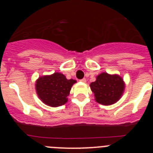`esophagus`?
Segmentation results:
<instances>
[{
	"instance_id": "1",
	"label": "esophagus",
	"mask_w": 153,
	"mask_h": 153,
	"mask_svg": "<svg viewBox=\"0 0 153 153\" xmlns=\"http://www.w3.org/2000/svg\"><path fill=\"white\" fill-rule=\"evenodd\" d=\"M81 82H84V83H86V78H83V79H81Z\"/></svg>"
}]
</instances>
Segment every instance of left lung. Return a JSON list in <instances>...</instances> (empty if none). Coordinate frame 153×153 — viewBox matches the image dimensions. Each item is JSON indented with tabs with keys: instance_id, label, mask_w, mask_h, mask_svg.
Returning a JSON list of instances; mask_svg holds the SVG:
<instances>
[{
	"instance_id": "1",
	"label": "left lung",
	"mask_w": 153,
	"mask_h": 153,
	"mask_svg": "<svg viewBox=\"0 0 153 153\" xmlns=\"http://www.w3.org/2000/svg\"><path fill=\"white\" fill-rule=\"evenodd\" d=\"M95 100L102 105H112L119 101L125 89L124 79L117 74L110 75L102 72L90 84Z\"/></svg>"
}]
</instances>
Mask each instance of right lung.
I'll return each instance as SVG.
<instances>
[{
    "label": "right lung",
    "mask_w": 153,
    "mask_h": 153,
    "mask_svg": "<svg viewBox=\"0 0 153 153\" xmlns=\"http://www.w3.org/2000/svg\"><path fill=\"white\" fill-rule=\"evenodd\" d=\"M75 83V80H68L64 74L55 72L39 77L35 82V89L38 98L44 104L57 107L67 102V96Z\"/></svg>",
    "instance_id": "obj_1"
}]
</instances>
